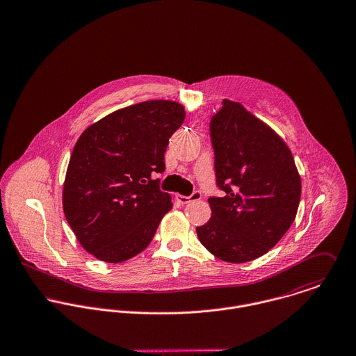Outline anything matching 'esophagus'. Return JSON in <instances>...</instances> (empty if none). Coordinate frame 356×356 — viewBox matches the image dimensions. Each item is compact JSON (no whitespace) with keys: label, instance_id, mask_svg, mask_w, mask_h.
<instances>
[{"label":"esophagus","instance_id":"1","mask_svg":"<svg viewBox=\"0 0 356 356\" xmlns=\"http://www.w3.org/2000/svg\"><path fill=\"white\" fill-rule=\"evenodd\" d=\"M202 197V193L200 191H194L190 197H184V195H176V199L181 203V204H187V203H190V202H193V200H199Z\"/></svg>","mask_w":356,"mask_h":356}]
</instances>
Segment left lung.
I'll return each instance as SVG.
<instances>
[{
    "mask_svg": "<svg viewBox=\"0 0 356 356\" xmlns=\"http://www.w3.org/2000/svg\"><path fill=\"white\" fill-rule=\"evenodd\" d=\"M216 184L211 218L197 234L217 258L243 264L266 254L292 225L302 183L291 150L238 102L222 101L210 119Z\"/></svg>",
    "mask_w": 356,
    "mask_h": 356,
    "instance_id": "1",
    "label": "left lung"
}]
</instances>
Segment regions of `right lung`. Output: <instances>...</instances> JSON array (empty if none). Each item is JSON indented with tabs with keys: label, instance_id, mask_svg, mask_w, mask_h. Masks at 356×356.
<instances>
[{
	"label": "right lung",
	"instance_id": "1",
	"mask_svg": "<svg viewBox=\"0 0 356 356\" xmlns=\"http://www.w3.org/2000/svg\"><path fill=\"white\" fill-rule=\"evenodd\" d=\"M186 119L172 101H146L90 125L70 159L63 207L87 252L119 264L153 240L170 195L154 173L165 170L169 138Z\"/></svg>",
	"mask_w": 356,
	"mask_h": 356
}]
</instances>
